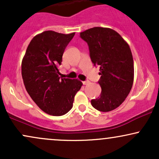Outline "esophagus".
I'll use <instances>...</instances> for the list:
<instances>
[{"label":"esophagus","mask_w":159,"mask_h":159,"mask_svg":"<svg viewBox=\"0 0 159 159\" xmlns=\"http://www.w3.org/2000/svg\"><path fill=\"white\" fill-rule=\"evenodd\" d=\"M89 83H90V81H83V84H84V85H87V84H88Z\"/></svg>","instance_id":"esophagus-1"}]
</instances>
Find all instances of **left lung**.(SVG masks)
I'll list each match as a JSON object with an SVG mask.
<instances>
[{"label": "left lung", "mask_w": 159, "mask_h": 159, "mask_svg": "<svg viewBox=\"0 0 159 159\" xmlns=\"http://www.w3.org/2000/svg\"><path fill=\"white\" fill-rule=\"evenodd\" d=\"M87 42L94 66L100 67L99 97L91 100L94 108L102 112L116 109L125 101L134 82V61L129 45L117 32L95 27L80 33Z\"/></svg>", "instance_id": "1"}]
</instances>
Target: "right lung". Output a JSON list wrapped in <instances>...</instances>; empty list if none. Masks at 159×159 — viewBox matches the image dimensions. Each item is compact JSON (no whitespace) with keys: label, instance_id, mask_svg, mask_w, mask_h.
Wrapping results in <instances>:
<instances>
[{"label":"right lung","instance_id":"right-lung-1","mask_svg":"<svg viewBox=\"0 0 159 159\" xmlns=\"http://www.w3.org/2000/svg\"><path fill=\"white\" fill-rule=\"evenodd\" d=\"M75 33L47 30L33 38L21 62V75L27 92L46 114L62 116L72 109L74 98L83 85L78 79L61 78L58 66Z\"/></svg>","mask_w":159,"mask_h":159}]
</instances>
